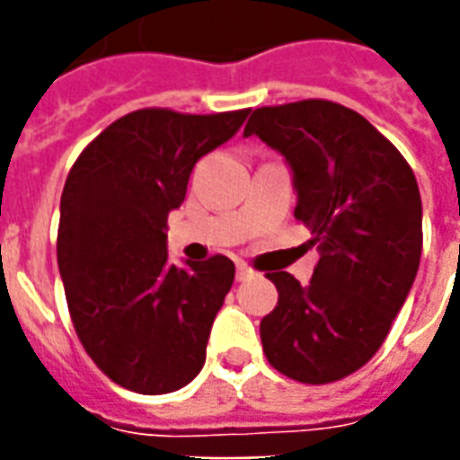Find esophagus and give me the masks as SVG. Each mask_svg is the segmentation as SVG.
Masks as SVG:
<instances>
[{"mask_svg":"<svg viewBox=\"0 0 460 460\" xmlns=\"http://www.w3.org/2000/svg\"><path fill=\"white\" fill-rule=\"evenodd\" d=\"M249 279H253V269L246 266V263H239V266H236V280H249Z\"/></svg>","mask_w":460,"mask_h":460,"instance_id":"34e87169","label":"esophagus"}]
</instances>
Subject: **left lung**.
Masks as SVG:
<instances>
[{"label":"left lung","instance_id":"1","mask_svg":"<svg viewBox=\"0 0 460 460\" xmlns=\"http://www.w3.org/2000/svg\"><path fill=\"white\" fill-rule=\"evenodd\" d=\"M243 135L288 160L293 214L320 251L308 286L266 273L279 303L261 320L263 352L296 382H338L375 357L416 279L424 234L414 172L372 122L332 101L256 108Z\"/></svg>","mask_w":460,"mask_h":460}]
</instances>
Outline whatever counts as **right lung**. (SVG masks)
Wrapping results in <instances>:
<instances>
[{
    "mask_svg": "<svg viewBox=\"0 0 460 460\" xmlns=\"http://www.w3.org/2000/svg\"><path fill=\"white\" fill-rule=\"evenodd\" d=\"M246 115L142 108L88 142L66 177L56 253L68 313L88 357L130 392L167 394L204 367L234 261L174 266L164 231L197 160Z\"/></svg>",
    "mask_w": 460,
    "mask_h": 460,
    "instance_id": "right-lung-1",
    "label": "right lung"
}]
</instances>
